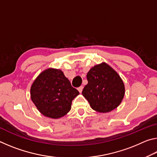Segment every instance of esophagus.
I'll list each match as a JSON object with an SVG mask.
<instances>
[{"mask_svg": "<svg viewBox=\"0 0 157 157\" xmlns=\"http://www.w3.org/2000/svg\"><path fill=\"white\" fill-rule=\"evenodd\" d=\"M83 88L84 87L82 86H79V87H78V91H79V93H82V90H83Z\"/></svg>", "mask_w": 157, "mask_h": 157, "instance_id": "34e87169", "label": "esophagus"}]
</instances>
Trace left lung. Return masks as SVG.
<instances>
[{
  "mask_svg": "<svg viewBox=\"0 0 157 157\" xmlns=\"http://www.w3.org/2000/svg\"><path fill=\"white\" fill-rule=\"evenodd\" d=\"M88 84L82 91L93 109L107 113L118 107L124 95V85L120 75L107 63L94 66L86 75Z\"/></svg>",
  "mask_w": 157,
  "mask_h": 157,
  "instance_id": "left-lung-1",
  "label": "left lung"
}]
</instances>
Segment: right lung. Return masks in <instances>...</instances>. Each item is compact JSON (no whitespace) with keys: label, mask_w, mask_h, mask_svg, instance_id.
I'll list each match as a JSON object with an SVG mask.
<instances>
[{"label":"right lung","mask_w":157,"mask_h":157,"mask_svg":"<svg viewBox=\"0 0 157 157\" xmlns=\"http://www.w3.org/2000/svg\"><path fill=\"white\" fill-rule=\"evenodd\" d=\"M79 91L59 69L48 68L39 74L30 89L31 100L44 116L57 119L71 109Z\"/></svg>","instance_id":"add662e5"}]
</instances>
